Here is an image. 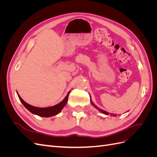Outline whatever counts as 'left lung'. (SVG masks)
<instances>
[{
  "instance_id": "obj_1",
  "label": "left lung",
  "mask_w": 157,
  "mask_h": 157,
  "mask_svg": "<svg viewBox=\"0 0 157 157\" xmlns=\"http://www.w3.org/2000/svg\"><path fill=\"white\" fill-rule=\"evenodd\" d=\"M90 102H91V104L92 105L96 108V109H97L99 111V112H101V113H103V114H105V115H110V116H112V117H117V115H116V114H112V113H109L108 112H107V111H104V110H102V109H101L100 108H99V107H98L96 105H95V104L93 103V101H92V99H91V97H90Z\"/></svg>"
}]
</instances>
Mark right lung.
<instances>
[{"label": "right lung", "mask_w": 157, "mask_h": 157, "mask_svg": "<svg viewBox=\"0 0 157 157\" xmlns=\"http://www.w3.org/2000/svg\"><path fill=\"white\" fill-rule=\"evenodd\" d=\"M71 90L68 92L67 96H65V98L60 103L56 104V105L54 106L48 107H37L31 105L23 100V99L20 97V95H19L17 92V94L19 99H20V100L21 101L23 105H24V107L27 109V110L30 111L31 113L39 117H50L57 115L63 109V107L65 106L68 101V97H69V94Z\"/></svg>", "instance_id": "add662e5"}]
</instances>
